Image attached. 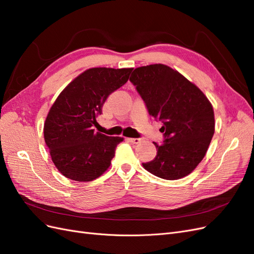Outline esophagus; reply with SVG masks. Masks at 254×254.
<instances>
[{"label": "esophagus", "mask_w": 254, "mask_h": 254, "mask_svg": "<svg viewBox=\"0 0 254 254\" xmlns=\"http://www.w3.org/2000/svg\"><path fill=\"white\" fill-rule=\"evenodd\" d=\"M127 140L132 144H139L141 142V139H137V137H129Z\"/></svg>", "instance_id": "obj_1"}]
</instances>
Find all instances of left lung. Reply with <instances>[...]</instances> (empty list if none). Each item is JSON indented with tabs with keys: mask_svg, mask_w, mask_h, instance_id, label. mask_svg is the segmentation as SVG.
<instances>
[{
	"mask_svg": "<svg viewBox=\"0 0 254 254\" xmlns=\"http://www.w3.org/2000/svg\"><path fill=\"white\" fill-rule=\"evenodd\" d=\"M130 81L149 115L163 123L164 141L153 143L157 156L143 167L166 180L190 175L204 158L215 131L212 104L195 83L162 64L136 67Z\"/></svg>",
	"mask_w": 254,
	"mask_h": 254,
	"instance_id": "1",
	"label": "left lung"
}]
</instances>
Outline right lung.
<instances>
[{
    "label": "right lung",
    "instance_id": "add662e5",
    "mask_svg": "<svg viewBox=\"0 0 254 254\" xmlns=\"http://www.w3.org/2000/svg\"><path fill=\"white\" fill-rule=\"evenodd\" d=\"M132 67H92L61 91L44 122L52 161L66 178L88 182L108 170L124 137L95 132L97 115L112 92L125 84Z\"/></svg>",
    "mask_w": 254,
    "mask_h": 254
}]
</instances>
